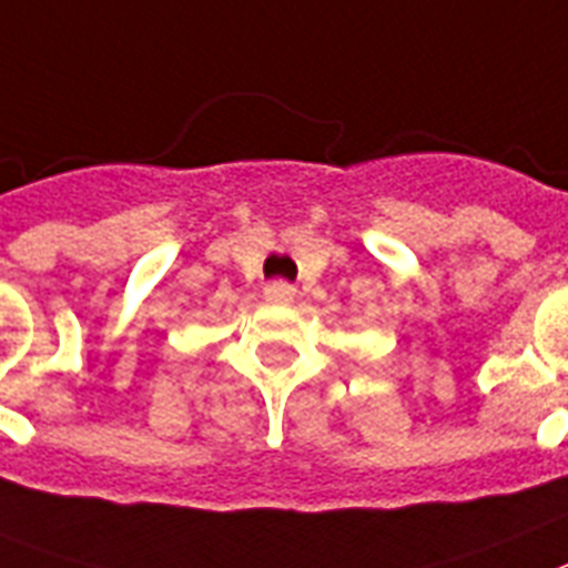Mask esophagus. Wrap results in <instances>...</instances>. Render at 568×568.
I'll list each match as a JSON object with an SVG mask.
<instances>
[{
    "label": "esophagus",
    "mask_w": 568,
    "mask_h": 568,
    "mask_svg": "<svg viewBox=\"0 0 568 568\" xmlns=\"http://www.w3.org/2000/svg\"><path fill=\"white\" fill-rule=\"evenodd\" d=\"M264 295H266V302L287 304L295 298V287L293 284H287V281H273V284H266Z\"/></svg>",
    "instance_id": "obj_1"
}]
</instances>
